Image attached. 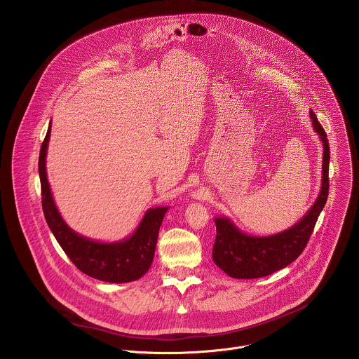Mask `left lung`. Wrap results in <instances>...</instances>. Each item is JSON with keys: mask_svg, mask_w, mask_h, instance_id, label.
Instances as JSON below:
<instances>
[{"mask_svg": "<svg viewBox=\"0 0 359 359\" xmlns=\"http://www.w3.org/2000/svg\"><path fill=\"white\" fill-rule=\"evenodd\" d=\"M309 116L313 130L323 144L320 194L307 214L294 226L272 236H250L239 231L228 218H215L217 236L212 246V261L232 278L256 279L271 275L292 264L307 246L329 195L330 160L326 133L312 110H309Z\"/></svg>", "mask_w": 359, "mask_h": 359, "instance_id": "left-lung-1", "label": "left lung"}]
</instances>
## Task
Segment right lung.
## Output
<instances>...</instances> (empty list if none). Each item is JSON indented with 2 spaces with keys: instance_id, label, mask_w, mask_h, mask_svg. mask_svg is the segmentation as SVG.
Listing matches in <instances>:
<instances>
[{
  "instance_id": "add662e5",
  "label": "right lung",
  "mask_w": 359,
  "mask_h": 359,
  "mask_svg": "<svg viewBox=\"0 0 359 359\" xmlns=\"http://www.w3.org/2000/svg\"><path fill=\"white\" fill-rule=\"evenodd\" d=\"M51 135V124L41 145L39 174L41 182V202L47 224L70 261L86 275L109 283H127L140 279L151 268L158 229L168 207L147 211L140 226L128 239L114 243H101L77 235L62 219L52 199L47 180L46 156Z\"/></svg>"
}]
</instances>
